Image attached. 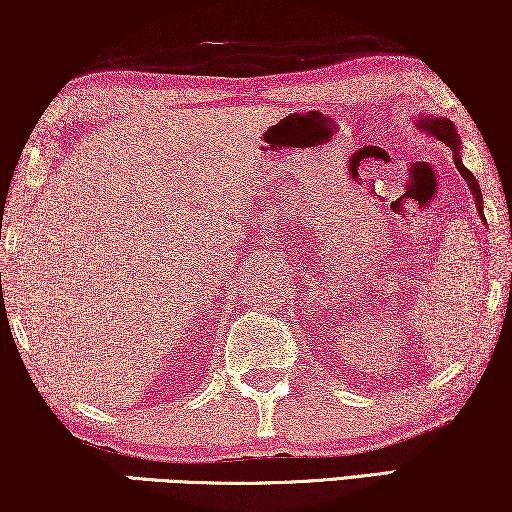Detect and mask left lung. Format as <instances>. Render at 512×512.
<instances>
[{
  "instance_id": "1",
  "label": "left lung",
  "mask_w": 512,
  "mask_h": 512,
  "mask_svg": "<svg viewBox=\"0 0 512 512\" xmlns=\"http://www.w3.org/2000/svg\"><path fill=\"white\" fill-rule=\"evenodd\" d=\"M415 125H417L419 132H424V135H429V137H436L438 142H443L445 146H450V149L454 151V165H457L459 174L464 177L468 188H471V193L475 198V207H478V212L482 216V191L478 186V179L473 177V172L468 170L464 163H461V156H459L461 139L457 135V130H454V123L445 116H422Z\"/></svg>"
}]
</instances>
